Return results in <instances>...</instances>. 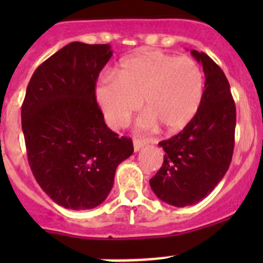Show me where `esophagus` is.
I'll use <instances>...</instances> for the list:
<instances>
[{
	"label": "esophagus",
	"mask_w": 263,
	"mask_h": 263,
	"mask_svg": "<svg viewBox=\"0 0 263 263\" xmlns=\"http://www.w3.org/2000/svg\"><path fill=\"white\" fill-rule=\"evenodd\" d=\"M146 140L144 139H134V150L135 153H137V151L140 150V148H142L146 145Z\"/></svg>",
	"instance_id": "obj_1"
}]
</instances>
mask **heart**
Masks as SVG:
<instances>
[{
  "instance_id": "obj_1",
  "label": "heart",
  "mask_w": 263,
  "mask_h": 263,
  "mask_svg": "<svg viewBox=\"0 0 263 263\" xmlns=\"http://www.w3.org/2000/svg\"><path fill=\"white\" fill-rule=\"evenodd\" d=\"M205 76L193 58L148 50L123 58L113 76L95 85L94 98L107 123L122 127L141 105L142 128L163 126L178 132L193 121L202 105Z\"/></svg>"
}]
</instances>
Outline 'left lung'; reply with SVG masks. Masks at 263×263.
Returning <instances> with one entry per match:
<instances>
[{
	"instance_id": "obj_1",
	"label": "left lung",
	"mask_w": 263,
	"mask_h": 263,
	"mask_svg": "<svg viewBox=\"0 0 263 263\" xmlns=\"http://www.w3.org/2000/svg\"><path fill=\"white\" fill-rule=\"evenodd\" d=\"M191 54L202 65L205 94L197 116L176 136L159 142L164 163L150 179L159 200L176 208L196 205L224 178L234 150L235 104L221 68L203 52Z\"/></svg>"
}]
</instances>
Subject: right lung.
<instances>
[{
  "mask_svg": "<svg viewBox=\"0 0 263 263\" xmlns=\"http://www.w3.org/2000/svg\"><path fill=\"white\" fill-rule=\"evenodd\" d=\"M109 44L72 42L44 61L31 76L21 107L29 165L57 205L90 210L104 202L116 169L134 153L104 122L94 98Z\"/></svg>",
  "mask_w": 263,
  "mask_h": 263,
  "instance_id": "right-lung-1",
  "label": "right lung"
}]
</instances>
